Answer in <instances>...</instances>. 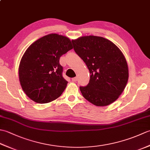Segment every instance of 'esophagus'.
<instances>
[{
  "instance_id": "obj_1",
  "label": "esophagus",
  "mask_w": 150,
  "mask_h": 150,
  "mask_svg": "<svg viewBox=\"0 0 150 150\" xmlns=\"http://www.w3.org/2000/svg\"><path fill=\"white\" fill-rule=\"evenodd\" d=\"M71 80H72V81H73V82H76V81H77V77H74V78H72Z\"/></svg>"
}]
</instances>
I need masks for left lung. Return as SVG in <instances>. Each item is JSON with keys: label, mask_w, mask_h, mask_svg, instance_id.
I'll return each instance as SVG.
<instances>
[{"label": "left lung", "mask_w": 150, "mask_h": 150, "mask_svg": "<svg viewBox=\"0 0 150 150\" xmlns=\"http://www.w3.org/2000/svg\"><path fill=\"white\" fill-rule=\"evenodd\" d=\"M71 42L90 73L88 84L80 86L82 96L97 106L113 103L122 93L128 80V64L122 52L102 37L84 36Z\"/></svg>", "instance_id": "1"}]
</instances>
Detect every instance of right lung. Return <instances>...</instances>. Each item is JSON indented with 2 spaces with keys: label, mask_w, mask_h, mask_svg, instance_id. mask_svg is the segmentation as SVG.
Returning a JSON list of instances; mask_svg holds the SVG:
<instances>
[{
  "label": "right lung",
  "mask_w": 150,
  "mask_h": 150,
  "mask_svg": "<svg viewBox=\"0 0 150 150\" xmlns=\"http://www.w3.org/2000/svg\"><path fill=\"white\" fill-rule=\"evenodd\" d=\"M72 48L69 38L52 33L26 50L19 64L18 76L22 90L30 99L44 104L61 95L68 82L62 77L59 59Z\"/></svg>",
  "instance_id": "add662e5"
}]
</instances>
